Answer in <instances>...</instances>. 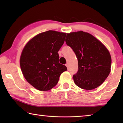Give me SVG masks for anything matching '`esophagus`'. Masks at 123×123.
<instances>
[{
    "mask_svg": "<svg viewBox=\"0 0 123 123\" xmlns=\"http://www.w3.org/2000/svg\"><path fill=\"white\" fill-rule=\"evenodd\" d=\"M66 67H67V68L68 69V68H69V65H68V63H66Z\"/></svg>",
    "mask_w": 123,
    "mask_h": 123,
    "instance_id": "obj_1",
    "label": "esophagus"
}]
</instances>
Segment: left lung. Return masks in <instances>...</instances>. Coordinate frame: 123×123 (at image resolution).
<instances>
[{
	"instance_id": "obj_1",
	"label": "left lung",
	"mask_w": 123,
	"mask_h": 123,
	"mask_svg": "<svg viewBox=\"0 0 123 123\" xmlns=\"http://www.w3.org/2000/svg\"><path fill=\"white\" fill-rule=\"evenodd\" d=\"M66 44L73 49L78 62L73 75L75 84L91 90L103 84L111 71V57L104 45L92 35L80 31L67 34Z\"/></svg>"
}]
</instances>
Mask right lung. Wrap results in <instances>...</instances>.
I'll use <instances>...</instances> for the list:
<instances>
[{"label": "right lung", "mask_w": 123, "mask_h": 123, "mask_svg": "<svg viewBox=\"0 0 123 123\" xmlns=\"http://www.w3.org/2000/svg\"><path fill=\"white\" fill-rule=\"evenodd\" d=\"M66 33L49 30L36 35L27 43L20 56V65L27 81L35 88L46 91L53 88L67 68L59 63L58 51Z\"/></svg>", "instance_id": "add662e5"}]
</instances>
